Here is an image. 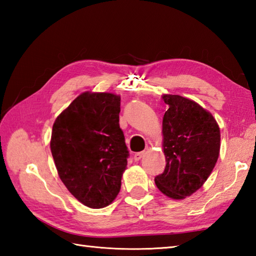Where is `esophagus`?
<instances>
[{"instance_id":"esophagus-1","label":"esophagus","mask_w":256,"mask_h":256,"mask_svg":"<svg viewBox=\"0 0 256 256\" xmlns=\"http://www.w3.org/2000/svg\"><path fill=\"white\" fill-rule=\"evenodd\" d=\"M144 154H145L144 152H138V153H135L134 154V160L135 162H138L144 156Z\"/></svg>"}]
</instances>
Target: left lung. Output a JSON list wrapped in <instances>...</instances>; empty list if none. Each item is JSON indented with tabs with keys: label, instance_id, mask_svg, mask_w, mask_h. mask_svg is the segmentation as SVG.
Segmentation results:
<instances>
[{
	"label": "left lung",
	"instance_id": "left-lung-1",
	"mask_svg": "<svg viewBox=\"0 0 256 256\" xmlns=\"http://www.w3.org/2000/svg\"><path fill=\"white\" fill-rule=\"evenodd\" d=\"M162 118L165 170L155 177L160 192L172 199L192 196L202 186L220 153V128L212 114L192 100L164 94Z\"/></svg>",
	"mask_w": 256,
	"mask_h": 256
}]
</instances>
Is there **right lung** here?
Segmentation results:
<instances>
[{"label": "right lung", "instance_id": "right-lung-1", "mask_svg": "<svg viewBox=\"0 0 256 256\" xmlns=\"http://www.w3.org/2000/svg\"><path fill=\"white\" fill-rule=\"evenodd\" d=\"M120 104V96L84 92L52 125L50 150L58 175L74 197L92 209L116 198L128 165Z\"/></svg>", "mask_w": 256, "mask_h": 256}]
</instances>
